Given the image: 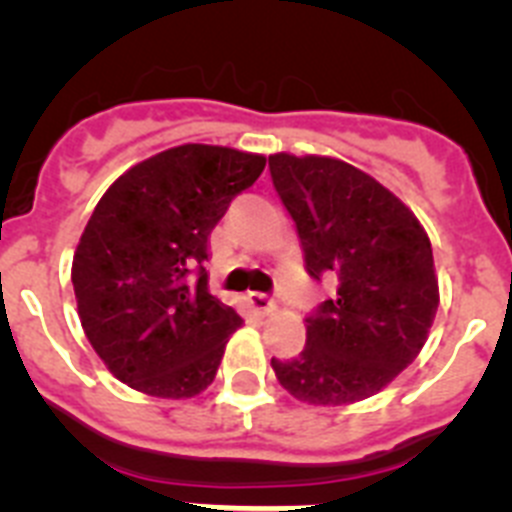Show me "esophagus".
Returning a JSON list of instances; mask_svg holds the SVG:
<instances>
[{
	"label": "esophagus",
	"mask_w": 512,
	"mask_h": 512,
	"mask_svg": "<svg viewBox=\"0 0 512 512\" xmlns=\"http://www.w3.org/2000/svg\"><path fill=\"white\" fill-rule=\"evenodd\" d=\"M247 301H250V306L255 308L260 316H270V313L275 311V301L270 296H265V293H250Z\"/></svg>",
	"instance_id": "esophagus-1"
}]
</instances>
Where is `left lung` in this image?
<instances>
[{
	"label": "left lung",
	"mask_w": 512,
	"mask_h": 512,
	"mask_svg": "<svg viewBox=\"0 0 512 512\" xmlns=\"http://www.w3.org/2000/svg\"><path fill=\"white\" fill-rule=\"evenodd\" d=\"M270 176L296 222L306 270L334 298L306 319V347L275 359L278 382L308 405H349L388 388L428 339L439 278L426 229L388 188L344 160L270 155Z\"/></svg>",
	"instance_id": "obj_1"
}]
</instances>
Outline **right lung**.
I'll use <instances>...</instances> for the list:
<instances>
[{"mask_svg":"<svg viewBox=\"0 0 512 512\" xmlns=\"http://www.w3.org/2000/svg\"><path fill=\"white\" fill-rule=\"evenodd\" d=\"M262 168L265 155L188 142L132 165L101 196L71 280L86 339L117 380L173 400L214 382L242 319L209 293V234Z\"/></svg>","mask_w":512,"mask_h":512,"instance_id":"add662e5","label":"right lung"}]
</instances>
